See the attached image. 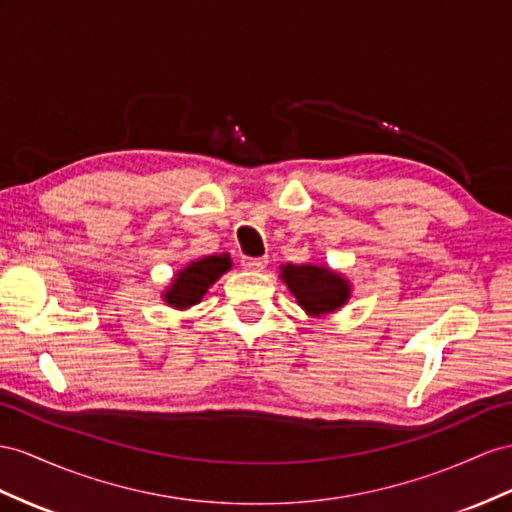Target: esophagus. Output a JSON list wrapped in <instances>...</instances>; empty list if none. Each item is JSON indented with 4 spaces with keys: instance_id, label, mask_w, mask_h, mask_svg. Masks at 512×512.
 Segmentation results:
<instances>
[{
    "instance_id": "obj_1",
    "label": "esophagus",
    "mask_w": 512,
    "mask_h": 512,
    "mask_svg": "<svg viewBox=\"0 0 512 512\" xmlns=\"http://www.w3.org/2000/svg\"><path fill=\"white\" fill-rule=\"evenodd\" d=\"M266 257H242V268L244 270H251V272H259L266 268Z\"/></svg>"
}]
</instances>
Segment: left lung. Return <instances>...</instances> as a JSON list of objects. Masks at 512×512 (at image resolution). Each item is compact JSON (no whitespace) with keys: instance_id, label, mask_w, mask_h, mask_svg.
I'll list each match as a JSON object with an SVG mask.
<instances>
[{"instance_id":"1","label":"left lung","mask_w":512,"mask_h":512,"mask_svg":"<svg viewBox=\"0 0 512 512\" xmlns=\"http://www.w3.org/2000/svg\"><path fill=\"white\" fill-rule=\"evenodd\" d=\"M281 279L298 298V305L311 313V316L339 309L350 296L348 281L329 268L287 264L283 266Z\"/></svg>"}]
</instances>
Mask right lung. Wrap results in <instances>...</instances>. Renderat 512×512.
Listing matches in <instances>:
<instances>
[{
    "mask_svg": "<svg viewBox=\"0 0 512 512\" xmlns=\"http://www.w3.org/2000/svg\"><path fill=\"white\" fill-rule=\"evenodd\" d=\"M231 268L229 255H212L199 261H192L173 279V285L166 292V303L175 309H188L201 303L207 287L220 279Z\"/></svg>",
    "mask_w": 512,
    "mask_h": 512,
    "instance_id": "1",
    "label": "right lung"
}]
</instances>
